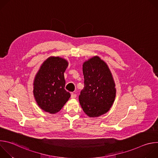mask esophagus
Listing matches in <instances>:
<instances>
[{
  "instance_id": "1",
  "label": "esophagus",
  "mask_w": 158,
  "mask_h": 158,
  "mask_svg": "<svg viewBox=\"0 0 158 158\" xmlns=\"http://www.w3.org/2000/svg\"><path fill=\"white\" fill-rule=\"evenodd\" d=\"M76 97H77V95H76V94H74V93H72V94H71V98L72 99H75Z\"/></svg>"
}]
</instances>
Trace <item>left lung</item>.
<instances>
[{"instance_id":"left-lung-1","label":"left lung","mask_w":158,"mask_h":158,"mask_svg":"<svg viewBox=\"0 0 158 158\" xmlns=\"http://www.w3.org/2000/svg\"><path fill=\"white\" fill-rule=\"evenodd\" d=\"M84 89L79 97L80 104L89 117H98L108 112L113 104L116 89L106 63L98 56L84 62Z\"/></svg>"}]
</instances>
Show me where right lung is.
Returning <instances> with one entry per match:
<instances>
[{"label":"right lung","instance_id":"1","mask_svg":"<svg viewBox=\"0 0 158 158\" xmlns=\"http://www.w3.org/2000/svg\"><path fill=\"white\" fill-rule=\"evenodd\" d=\"M68 62L59 57H50L41 65L34 81L33 93L37 105L51 114L59 112L71 94L64 89V73Z\"/></svg>","mask_w":158,"mask_h":158}]
</instances>
